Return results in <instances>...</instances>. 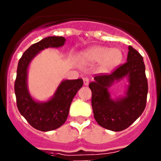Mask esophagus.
Instances as JSON below:
<instances>
[{"mask_svg":"<svg viewBox=\"0 0 161 161\" xmlns=\"http://www.w3.org/2000/svg\"><path fill=\"white\" fill-rule=\"evenodd\" d=\"M83 81H84V85H88L89 83V78L88 77V76H85V77H83Z\"/></svg>","mask_w":161,"mask_h":161,"instance_id":"34e87169","label":"esophagus"}]
</instances>
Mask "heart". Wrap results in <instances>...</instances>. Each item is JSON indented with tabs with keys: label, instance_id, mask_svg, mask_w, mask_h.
<instances>
[{
	"label": "heart",
	"instance_id": "obj_1",
	"mask_svg": "<svg viewBox=\"0 0 161 161\" xmlns=\"http://www.w3.org/2000/svg\"><path fill=\"white\" fill-rule=\"evenodd\" d=\"M123 52L119 48H109L104 46H95L83 52L80 59L86 63L100 62L103 71H109L117 67L123 60Z\"/></svg>",
	"mask_w": 161,
	"mask_h": 161
}]
</instances>
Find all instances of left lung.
<instances>
[{"label": "left lung", "instance_id": "8db88e82", "mask_svg": "<svg viewBox=\"0 0 161 161\" xmlns=\"http://www.w3.org/2000/svg\"><path fill=\"white\" fill-rule=\"evenodd\" d=\"M127 61L110 74L100 73L89 85L92 91V107L97 123L113 131L126 129L142 114L146 107L148 91L145 65L142 55L131 46ZM127 77L126 96L114 100L108 89L115 80Z\"/></svg>", "mask_w": 161, "mask_h": 161}]
</instances>
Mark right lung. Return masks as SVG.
Masks as SVG:
<instances>
[{
	"label": "right lung",
	"mask_w": 161,
	"mask_h": 161,
	"mask_svg": "<svg viewBox=\"0 0 161 161\" xmlns=\"http://www.w3.org/2000/svg\"><path fill=\"white\" fill-rule=\"evenodd\" d=\"M66 41L64 37L50 36L33 44L18 61L17 77L14 84L17 106L20 114L34 128L49 131L59 128L67 120L71 103L83 85V80H65L59 84L49 101L36 102L31 97L27 88V70L30 63L42 50L59 47Z\"/></svg>",
	"instance_id": "add662e5"
}]
</instances>
